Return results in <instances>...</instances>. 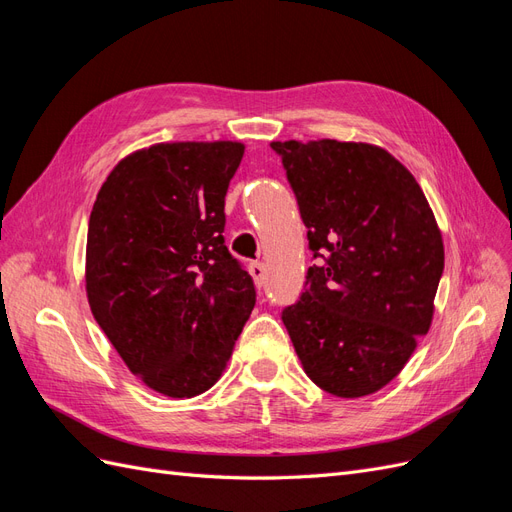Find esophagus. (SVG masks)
Instances as JSON below:
<instances>
[{
	"instance_id": "1",
	"label": "esophagus",
	"mask_w": 512,
	"mask_h": 512,
	"mask_svg": "<svg viewBox=\"0 0 512 512\" xmlns=\"http://www.w3.org/2000/svg\"><path fill=\"white\" fill-rule=\"evenodd\" d=\"M250 273H252V277H254V282H256V286L260 288L262 284H265V280H267V269H265V265H262V262H252L250 265Z\"/></svg>"
}]
</instances>
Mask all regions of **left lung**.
<instances>
[{"label":"left lung","mask_w":512,"mask_h":512,"mask_svg":"<svg viewBox=\"0 0 512 512\" xmlns=\"http://www.w3.org/2000/svg\"><path fill=\"white\" fill-rule=\"evenodd\" d=\"M297 196L309 250L282 320L305 374L335 397L389 384L429 331L444 245L421 185L365 143H271Z\"/></svg>","instance_id":"8db88e82"}]
</instances>
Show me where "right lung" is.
<instances>
[{
    "label": "right lung",
    "mask_w": 512,
    "mask_h": 512,
    "mask_svg": "<svg viewBox=\"0 0 512 512\" xmlns=\"http://www.w3.org/2000/svg\"><path fill=\"white\" fill-rule=\"evenodd\" d=\"M243 145L166 143L106 177L89 215L87 299L149 389L194 397L218 382L256 305L224 243V196Z\"/></svg>",
    "instance_id": "1"
}]
</instances>
